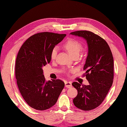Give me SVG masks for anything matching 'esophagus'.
Here are the masks:
<instances>
[{
  "label": "esophagus",
  "instance_id": "esophagus-1",
  "mask_svg": "<svg viewBox=\"0 0 127 127\" xmlns=\"http://www.w3.org/2000/svg\"><path fill=\"white\" fill-rule=\"evenodd\" d=\"M65 86L67 88H71V87H72V84L70 82L65 81Z\"/></svg>",
  "mask_w": 127,
  "mask_h": 127
}]
</instances>
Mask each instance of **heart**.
Segmentation results:
<instances>
[{
	"instance_id": "1",
	"label": "heart",
	"mask_w": 127,
	"mask_h": 127,
	"mask_svg": "<svg viewBox=\"0 0 127 127\" xmlns=\"http://www.w3.org/2000/svg\"><path fill=\"white\" fill-rule=\"evenodd\" d=\"M64 47L68 51L70 55L72 56L79 55L81 51L82 50V46L81 43L77 40L73 39H69L64 44ZM58 48L55 46L53 48L51 52V58L55 59L57 55Z\"/></svg>"
}]
</instances>
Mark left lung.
<instances>
[{"instance_id": "left-lung-1", "label": "left lung", "mask_w": 127, "mask_h": 127, "mask_svg": "<svg viewBox=\"0 0 127 127\" xmlns=\"http://www.w3.org/2000/svg\"><path fill=\"white\" fill-rule=\"evenodd\" d=\"M81 37L87 42L88 55L83 70L88 85L74 82L77 90L73 99L75 106L84 111L99 106L112 86L114 79V58L109 46L105 40L92 32L79 31L70 33Z\"/></svg>"}]
</instances>
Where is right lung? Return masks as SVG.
I'll list each match as a JSON object with an SVG mask.
<instances>
[{"label":"right lung","mask_w":127,"mask_h":127,"mask_svg":"<svg viewBox=\"0 0 127 127\" xmlns=\"http://www.w3.org/2000/svg\"><path fill=\"white\" fill-rule=\"evenodd\" d=\"M66 34L43 32L26 40L18 51L16 60L17 84L29 106L37 110L50 108L57 101L64 87L61 80L46 81L42 67L50 63L51 52Z\"/></svg>","instance_id":"1"}]
</instances>
